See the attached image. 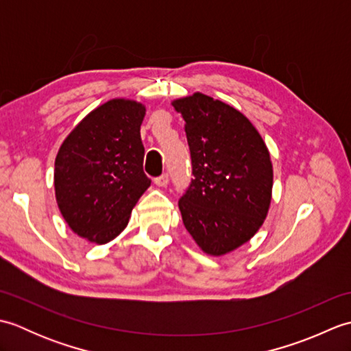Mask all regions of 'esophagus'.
Masks as SVG:
<instances>
[{"label": "esophagus", "mask_w": 351, "mask_h": 351, "mask_svg": "<svg viewBox=\"0 0 351 351\" xmlns=\"http://www.w3.org/2000/svg\"><path fill=\"white\" fill-rule=\"evenodd\" d=\"M154 182H155L156 187H166V185L169 184V175L167 173H162L161 176L155 178Z\"/></svg>", "instance_id": "34e87169"}]
</instances>
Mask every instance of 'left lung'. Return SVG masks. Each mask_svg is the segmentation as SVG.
<instances>
[{
	"label": "left lung",
	"mask_w": 351,
	"mask_h": 351,
	"mask_svg": "<svg viewBox=\"0 0 351 351\" xmlns=\"http://www.w3.org/2000/svg\"><path fill=\"white\" fill-rule=\"evenodd\" d=\"M185 122L193 176L180 199L185 229L206 255L223 256L258 232L268 214L273 164L241 111L200 92L171 101Z\"/></svg>",
	"instance_id": "obj_1"
}]
</instances>
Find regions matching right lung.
<instances>
[{
	"mask_svg": "<svg viewBox=\"0 0 351 351\" xmlns=\"http://www.w3.org/2000/svg\"><path fill=\"white\" fill-rule=\"evenodd\" d=\"M146 107L116 98L92 110L58 149L56 200L68 226L87 241L106 244L128 225L149 189L140 126Z\"/></svg>",
	"mask_w": 351,
	"mask_h": 351,
	"instance_id": "obj_1",
	"label": "right lung"
}]
</instances>
